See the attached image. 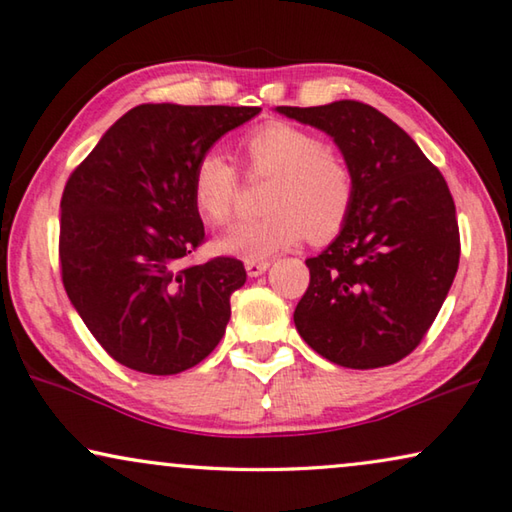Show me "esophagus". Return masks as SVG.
I'll return each mask as SVG.
<instances>
[{"label": "esophagus", "instance_id": "esophagus-1", "mask_svg": "<svg viewBox=\"0 0 512 512\" xmlns=\"http://www.w3.org/2000/svg\"><path fill=\"white\" fill-rule=\"evenodd\" d=\"M268 266H271V264H268L266 259H246V273L250 277H259Z\"/></svg>", "mask_w": 512, "mask_h": 512}]
</instances>
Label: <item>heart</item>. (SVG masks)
Segmentation results:
<instances>
[{"label":"heart","instance_id":"heart-1","mask_svg":"<svg viewBox=\"0 0 512 512\" xmlns=\"http://www.w3.org/2000/svg\"><path fill=\"white\" fill-rule=\"evenodd\" d=\"M246 170L273 174L264 194L266 215L241 221L217 241L224 255L266 259L309 235L329 241L349 221L356 179L342 156L315 134L284 120L259 125L241 138ZM239 172L219 150L203 152L192 170V201L210 226L235 215Z\"/></svg>","mask_w":512,"mask_h":512}]
</instances>
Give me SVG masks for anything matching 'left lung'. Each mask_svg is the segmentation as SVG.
<instances>
[{
    "instance_id": "left-lung-1",
    "label": "left lung",
    "mask_w": 512,
    "mask_h": 512,
    "mask_svg": "<svg viewBox=\"0 0 512 512\" xmlns=\"http://www.w3.org/2000/svg\"><path fill=\"white\" fill-rule=\"evenodd\" d=\"M277 111L327 132L356 179L345 228L306 259L311 282L295 327L340 367L394 365L421 345L457 275L461 241L448 183L394 120L365 102Z\"/></svg>"
}]
</instances>
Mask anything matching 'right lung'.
<instances>
[{"mask_svg": "<svg viewBox=\"0 0 512 512\" xmlns=\"http://www.w3.org/2000/svg\"><path fill=\"white\" fill-rule=\"evenodd\" d=\"M259 107L138 105L71 172L60 201L62 284L100 347L172 376L210 356L246 282L235 257L181 266L203 244L192 170Z\"/></svg>", "mask_w": 512, "mask_h": 512, "instance_id": "obj_1", "label": "right lung"}]
</instances>
